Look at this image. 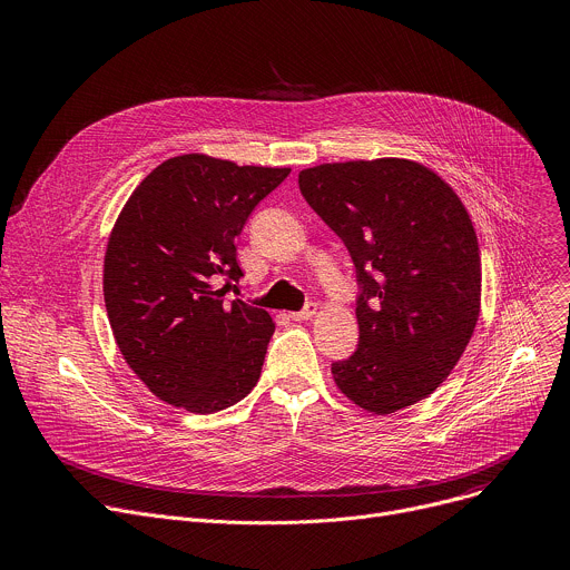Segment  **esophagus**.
I'll use <instances>...</instances> for the list:
<instances>
[{
  "label": "esophagus",
  "instance_id": "1",
  "mask_svg": "<svg viewBox=\"0 0 570 570\" xmlns=\"http://www.w3.org/2000/svg\"><path fill=\"white\" fill-rule=\"evenodd\" d=\"M315 311H317V304H315V302H308L302 311L288 313V317H291V320H311V317L315 315Z\"/></svg>",
  "mask_w": 570,
  "mask_h": 570
}]
</instances>
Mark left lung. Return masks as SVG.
Here are the masks:
<instances>
[{"mask_svg":"<svg viewBox=\"0 0 570 570\" xmlns=\"http://www.w3.org/2000/svg\"><path fill=\"white\" fill-rule=\"evenodd\" d=\"M311 209L345 243L361 286L358 350L332 365L374 415L426 399L451 374L480 313V250L458 194L411 159L299 171Z\"/></svg>","mask_w":570,"mask_h":570,"instance_id":"obj_1","label":"left lung"}]
</instances>
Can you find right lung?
I'll return each mask as SVG.
<instances>
[{
  "mask_svg": "<svg viewBox=\"0 0 570 570\" xmlns=\"http://www.w3.org/2000/svg\"><path fill=\"white\" fill-rule=\"evenodd\" d=\"M288 174L189 153L161 161L124 205L104 297L119 352L161 401L209 415L257 385L275 322L214 282L243 277L236 236Z\"/></svg>",
  "mask_w": 570,
  "mask_h": 570,
  "instance_id": "add662e5",
  "label": "right lung"
}]
</instances>
